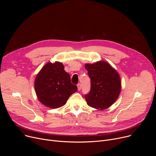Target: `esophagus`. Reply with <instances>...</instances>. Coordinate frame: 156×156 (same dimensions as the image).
<instances>
[{
    "instance_id": "1",
    "label": "esophagus",
    "mask_w": 156,
    "mask_h": 156,
    "mask_svg": "<svg viewBox=\"0 0 156 156\" xmlns=\"http://www.w3.org/2000/svg\"><path fill=\"white\" fill-rule=\"evenodd\" d=\"M77 87H78V90L80 91V90L81 89V84H80V83H78V84L77 85Z\"/></svg>"
}]
</instances>
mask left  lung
Returning <instances> with one entry per match:
<instances>
[{
  "label": "left lung",
  "instance_id": "1",
  "mask_svg": "<svg viewBox=\"0 0 156 156\" xmlns=\"http://www.w3.org/2000/svg\"><path fill=\"white\" fill-rule=\"evenodd\" d=\"M90 78V90L85 95L87 104L97 109H104L114 104L119 95L121 83L118 72L105 61L86 64Z\"/></svg>",
  "mask_w": 156,
  "mask_h": 156
}]
</instances>
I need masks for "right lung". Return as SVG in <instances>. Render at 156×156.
Returning <instances> with one entry per match:
<instances>
[{
    "label": "right lung",
    "mask_w": 156,
    "mask_h": 156,
    "mask_svg": "<svg viewBox=\"0 0 156 156\" xmlns=\"http://www.w3.org/2000/svg\"><path fill=\"white\" fill-rule=\"evenodd\" d=\"M35 89L38 100L47 107L56 109L66 103L78 87L71 82L69 74L61 62H48L38 73Z\"/></svg>",
    "instance_id": "1"
}]
</instances>
